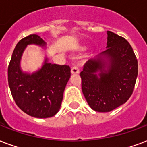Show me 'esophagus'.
Wrapping results in <instances>:
<instances>
[{"label": "esophagus", "mask_w": 147, "mask_h": 147, "mask_svg": "<svg viewBox=\"0 0 147 147\" xmlns=\"http://www.w3.org/2000/svg\"><path fill=\"white\" fill-rule=\"evenodd\" d=\"M71 72V74H74V75H76V74H78V73H79V69H78V66L76 65L75 63H74L73 65H72Z\"/></svg>", "instance_id": "34e87169"}]
</instances>
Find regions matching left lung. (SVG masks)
<instances>
[{
	"label": "left lung",
	"mask_w": 147,
	"mask_h": 147,
	"mask_svg": "<svg viewBox=\"0 0 147 147\" xmlns=\"http://www.w3.org/2000/svg\"><path fill=\"white\" fill-rule=\"evenodd\" d=\"M107 34V49L87 61L80 73L87 102L102 113L113 110L128 100L138 75V61L129 43L112 31ZM104 58L108 59L109 64ZM98 71L99 78L96 75Z\"/></svg>",
	"instance_id": "8db88e82"
}]
</instances>
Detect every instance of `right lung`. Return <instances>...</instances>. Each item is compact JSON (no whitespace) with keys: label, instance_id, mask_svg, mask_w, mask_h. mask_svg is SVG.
<instances>
[{"label":"right lung","instance_id":"add662e5","mask_svg":"<svg viewBox=\"0 0 147 147\" xmlns=\"http://www.w3.org/2000/svg\"><path fill=\"white\" fill-rule=\"evenodd\" d=\"M43 46L45 41L37 34H30L18 41L7 69L8 85L15 103L24 113L36 118H49L59 112L71 69L66 65H45L35 73H23L20 69L21 55L28 45Z\"/></svg>","mask_w":147,"mask_h":147}]
</instances>
